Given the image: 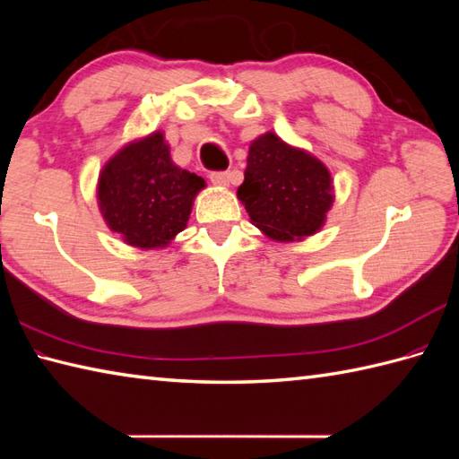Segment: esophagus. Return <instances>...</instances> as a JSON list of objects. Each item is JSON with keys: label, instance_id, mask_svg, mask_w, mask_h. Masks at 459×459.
Here are the masks:
<instances>
[{"label": "esophagus", "instance_id": "34e87169", "mask_svg": "<svg viewBox=\"0 0 459 459\" xmlns=\"http://www.w3.org/2000/svg\"><path fill=\"white\" fill-rule=\"evenodd\" d=\"M209 179L214 185H229L230 179V173L229 171H211L209 173Z\"/></svg>", "mask_w": 459, "mask_h": 459}]
</instances>
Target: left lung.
<instances>
[{"mask_svg": "<svg viewBox=\"0 0 459 459\" xmlns=\"http://www.w3.org/2000/svg\"><path fill=\"white\" fill-rule=\"evenodd\" d=\"M238 199L252 222L274 240L314 235L333 203L331 175L309 153L294 150L274 134L250 143Z\"/></svg>", "mask_w": 459, "mask_h": 459, "instance_id": "1", "label": "left lung"}]
</instances>
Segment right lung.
Masks as SVG:
<instances>
[{"mask_svg": "<svg viewBox=\"0 0 459 459\" xmlns=\"http://www.w3.org/2000/svg\"><path fill=\"white\" fill-rule=\"evenodd\" d=\"M204 179L173 165L163 134L126 145L99 181L104 221L132 247L158 248L187 224Z\"/></svg>", "mask_w": 459, "mask_h": 459, "instance_id": "1", "label": "right lung"}]
</instances>
